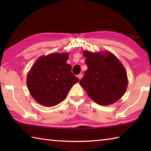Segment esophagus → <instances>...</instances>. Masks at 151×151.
Here are the masks:
<instances>
[{"mask_svg":"<svg viewBox=\"0 0 151 151\" xmlns=\"http://www.w3.org/2000/svg\"><path fill=\"white\" fill-rule=\"evenodd\" d=\"M77 76H78V78H79V79H81L82 78V77H83V74H79V75H77Z\"/></svg>","mask_w":151,"mask_h":151,"instance_id":"1","label":"esophagus"}]
</instances>
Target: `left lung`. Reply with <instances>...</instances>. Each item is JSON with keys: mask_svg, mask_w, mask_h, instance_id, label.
Wrapping results in <instances>:
<instances>
[{"mask_svg": "<svg viewBox=\"0 0 151 151\" xmlns=\"http://www.w3.org/2000/svg\"><path fill=\"white\" fill-rule=\"evenodd\" d=\"M87 70L79 82L91 99L108 105L121 98L127 90L126 70L111 52H84Z\"/></svg>", "mask_w": 151, "mask_h": 151, "instance_id": "8db88e82", "label": "left lung"}]
</instances>
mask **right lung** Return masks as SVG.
<instances>
[{"mask_svg":"<svg viewBox=\"0 0 151 151\" xmlns=\"http://www.w3.org/2000/svg\"><path fill=\"white\" fill-rule=\"evenodd\" d=\"M68 53L42 56L30 68L27 84L31 96L45 106H53L65 100L73 85L79 81L66 63Z\"/></svg>","mask_w":151,"mask_h":151,"instance_id":"obj_1","label":"right lung"}]
</instances>
